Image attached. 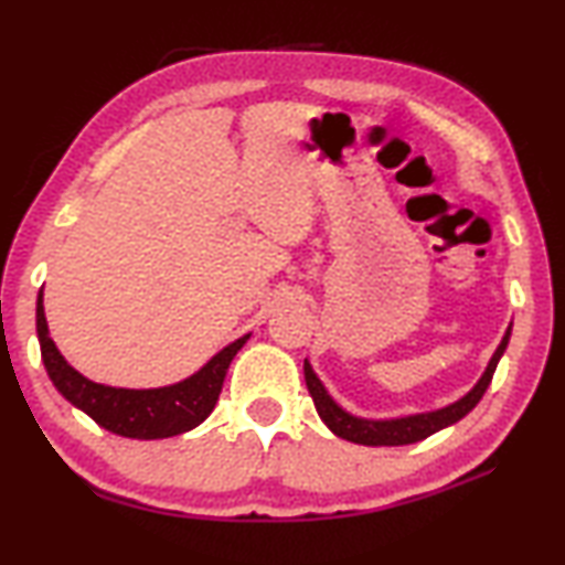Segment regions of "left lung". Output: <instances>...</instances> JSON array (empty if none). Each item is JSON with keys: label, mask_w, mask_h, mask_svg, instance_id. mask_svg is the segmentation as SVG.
I'll use <instances>...</instances> for the list:
<instances>
[{"label": "left lung", "mask_w": 565, "mask_h": 565, "mask_svg": "<svg viewBox=\"0 0 565 565\" xmlns=\"http://www.w3.org/2000/svg\"><path fill=\"white\" fill-rule=\"evenodd\" d=\"M510 335H512V324L507 328L502 343H499V348L494 351V355H491V361L487 365V371L481 373V379L476 381L471 392L460 396L458 402L448 404V407H440L433 412H417V415L388 417V419L355 417L348 409L340 407L335 399H332L322 381L317 379V373L312 371L309 361H305V381H307L309 394H312V399H315L317 415H320L322 423L328 425L330 430L338 435V438L359 443V445H409V443H419V440L430 438V435L443 430V427L456 425L458 419H463L468 412H471L476 404L481 402L483 392H487L491 384V376H494L497 363L507 351Z\"/></svg>", "instance_id": "8db88e82"}]
</instances>
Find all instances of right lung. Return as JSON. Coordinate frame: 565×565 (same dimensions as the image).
I'll return each mask as SVG.
<instances>
[{
  "instance_id": "1",
  "label": "right lung",
  "mask_w": 565,
  "mask_h": 565,
  "mask_svg": "<svg viewBox=\"0 0 565 565\" xmlns=\"http://www.w3.org/2000/svg\"><path fill=\"white\" fill-rule=\"evenodd\" d=\"M35 320L45 371L63 399H68L105 430L135 440L173 438V435L189 433L196 425H202L220 399L222 381H225L235 353L250 338L248 332V335L237 338L235 343L225 345L200 371L179 381V384L158 388H120L97 384V381L82 376L74 365L63 359L51 335H47L43 289L38 294Z\"/></svg>"
}]
</instances>
